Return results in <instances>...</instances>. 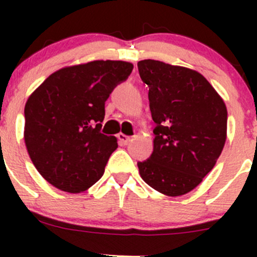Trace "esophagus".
Segmentation results:
<instances>
[{
    "instance_id": "esophagus-1",
    "label": "esophagus",
    "mask_w": 257,
    "mask_h": 257,
    "mask_svg": "<svg viewBox=\"0 0 257 257\" xmlns=\"http://www.w3.org/2000/svg\"><path fill=\"white\" fill-rule=\"evenodd\" d=\"M118 141H119V143H120V145H128L129 143H131L132 138H131V137L125 136V134L119 133L118 134Z\"/></svg>"
}]
</instances>
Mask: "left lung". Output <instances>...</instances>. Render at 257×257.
I'll list each match as a JSON object with an SVG mask.
<instances>
[{
    "mask_svg": "<svg viewBox=\"0 0 257 257\" xmlns=\"http://www.w3.org/2000/svg\"><path fill=\"white\" fill-rule=\"evenodd\" d=\"M149 87L154 148L138 163L145 183L168 196L195 189L214 168L226 141L227 110L204 76L154 59L138 62Z\"/></svg>",
    "mask_w": 257,
    "mask_h": 257,
    "instance_id": "left-lung-1",
    "label": "left lung"
}]
</instances>
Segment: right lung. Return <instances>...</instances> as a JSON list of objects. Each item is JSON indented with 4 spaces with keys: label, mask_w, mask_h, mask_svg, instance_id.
Segmentation results:
<instances>
[{
    "label": "right lung",
    "mask_w": 257,
    "mask_h": 257,
    "mask_svg": "<svg viewBox=\"0 0 257 257\" xmlns=\"http://www.w3.org/2000/svg\"><path fill=\"white\" fill-rule=\"evenodd\" d=\"M133 71L123 61H93L48 77L25 105V143L41 175L77 194L97 183L116 138L100 133L105 100Z\"/></svg>",
    "instance_id": "1"
}]
</instances>
